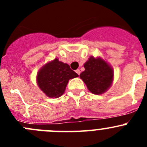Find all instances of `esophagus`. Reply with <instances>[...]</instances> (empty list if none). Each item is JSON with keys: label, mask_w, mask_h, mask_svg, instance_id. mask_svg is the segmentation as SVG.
I'll list each match as a JSON object with an SVG mask.
<instances>
[{"label": "esophagus", "mask_w": 147, "mask_h": 147, "mask_svg": "<svg viewBox=\"0 0 147 147\" xmlns=\"http://www.w3.org/2000/svg\"><path fill=\"white\" fill-rule=\"evenodd\" d=\"M76 74H77L80 75V72H81V71H80V69H77V70H76Z\"/></svg>", "instance_id": "34e87169"}]
</instances>
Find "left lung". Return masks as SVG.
<instances>
[{
	"label": "left lung",
	"instance_id": "1",
	"mask_svg": "<svg viewBox=\"0 0 147 147\" xmlns=\"http://www.w3.org/2000/svg\"><path fill=\"white\" fill-rule=\"evenodd\" d=\"M85 71L80 76L93 94L99 95L106 92L113 80V68L102 58L90 57L84 65Z\"/></svg>",
	"mask_w": 147,
	"mask_h": 147
}]
</instances>
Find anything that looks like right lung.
Segmentation results:
<instances>
[{
    "label": "right lung",
    "instance_id": "right-lung-1",
    "mask_svg": "<svg viewBox=\"0 0 147 147\" xmlns=\"http://www.w3.org/2000/svg\"><path fill=\"white\" fill-rule=\"evenodd\" d=\"M79 75L68 65L56 58L40 68L37 82L39 88L47 96L58 98L64 93L69 80Z\"/></svg>",
    "mask_w": 147,
    "mask_h": 147
}]
</instances>
